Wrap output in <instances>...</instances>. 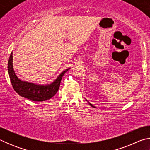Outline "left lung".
I'll return each instance as SVG.
<instances>
[{
  "label": "left lung",
  "instance_id": "left-lung-1",
  "mask_svg": "<svg viewBox=\"0 0 150 150\" xmlns=\"http://www.w3.org/2000/svg\"><path fill=\"white\" fill-rule=\"evenodd\" d=\"M86 100H87V102H88V104H89V105H91V106H92V107H93V108H96V107H95V106H93V105H92V104H91V103H90L89 102H88V100H87V99H86Z\"/></svg>",
  "mask_w": 150,
  "mask_h": 150
}]
</instances>
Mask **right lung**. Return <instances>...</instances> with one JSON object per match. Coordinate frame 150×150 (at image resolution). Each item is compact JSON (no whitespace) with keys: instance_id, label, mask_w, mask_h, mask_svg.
Returning <instances> with one entry per match:
<instances>
[{"instance_id":"add662e5","label":"right lung","mask_w":150,"mask_h":150,"mask_svg":"<svg viewBox=\"0 0 150 150\" xmlns=\"http://www.w3.org/2000/svg\"><path fill=\"white\" fill-rule=\"evenodd\" d=\"M12 52L10 55L8 62V72L12 87L14 91L22 97L27 98L32 101H45L49 100L57 93L63 75L70 69H65L60 73L57 79L50 84L40 85L22 81L17 77L13 67V56Z\"/></svg>"}]
</instances>
